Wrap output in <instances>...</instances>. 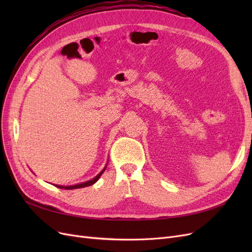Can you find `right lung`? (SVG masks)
Here are the masks:
<instances>
[{"label": "right lung", "mask_w": 252, "mask_h": 252, "mask_svg": "<svg viewBox=\"0 0 252 252\" xmlns=\"http://www.w3.org/2000/svg\"><path fill=\"white\" fill-rule=\"evenodd\" d=\"M105 169H106V167L105 168L98 173L96 177L94 178V179H93V180H90V181H87V182H85V183H82V184H77V185H72V186H59V185H55L56 187H58V188H65V189H77V188H83V187H87V186H90V185H93V184H94V183L100 179V177L102 175V173L105 171Z\"/></svg>", "instance_id": "right-lung-1"}]
</instances>
